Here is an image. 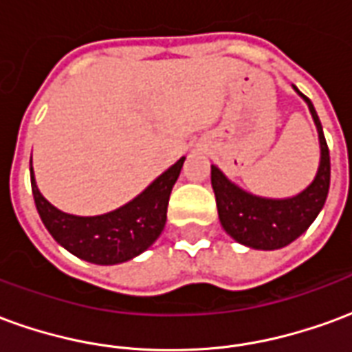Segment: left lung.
Segmentation results:
<instances>
[{
	"instance_id": "left-lung-1",
	"label": "left lung",
	"mask_w": 352,
	"mask_h": 352,
	"mask_svg": "<svg viewBox=\"0 0 352 352\" xmlns=\"http://www.w3.org/2000/svg\"><path fill=\"white\" fill-rule=\"evenodd\" d=\"M294 90L302 96L309 107L320 143L317 175L305 190L285 199L260 198L239 188L217 166H211V184H213L222 228L237 243L247 245L251 249L275 251L292 243L313 224L320 209L324 207L328 196L330 151L326 145L324 131L309 98H305L296 87Z\"/></svg>"
}]
</instances>
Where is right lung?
Here are the masks:
<instances>
[{
    "mask_svg": "<svg viewBox=\"0 0 352 352\" xmlns=\"http://www.w3.org/2000/svg\"><path fill=\"white\" fill-rule=\"evenodd\" d=\"M183 164L184 156L126 206L98 217H77L60 211L43 198L30 160L35 207L50 236L72 254L92 264H120L135 258L160 237L168 219L169 194Z\"/></svg>",
    "mask_w": 352,
    "mask_h": 352,
    "instance_id": "right-lung-1",
    "label": "right lung"
}]
</instances>
